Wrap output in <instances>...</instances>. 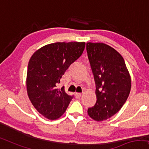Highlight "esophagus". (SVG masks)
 I'll list each match as a JSON object with an SVG mask.
<instances>
[{"label":"esophagus","mask_w":149,"mask_h":149,"mask_svg":"<svg viewBox=\"0 0 149 149\" xmlns=\"http://www.w3.org/2000/svg\"><path fill=\"white\" fill-rule=\"evenodd\" d=\"M81 96V93H75V98H80Z\"/></svg>","instance_id":"esophagus-1"}]
</instances>
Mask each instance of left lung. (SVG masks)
<instances>
[{
	"label": "left lung",
	"instance_id": "8db88e82",
	"mask_svg": "<svg viewBox=\"0 0 149 149\" xmlns=\"http://www.w3.org/2000/svg\"><path fill=\"white\" fill-rule=\"evenodd\" d=\"M86 51L96 84V102L88 114L96 121L117 113L131 90V77L122 56L104 43L87 42Z\"/></svg>",
	"mask_w": 149,
	"mask_h": 149
}]
</instances>
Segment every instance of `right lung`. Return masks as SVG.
Here are the masks:
<instances>
[{
	"instance_id": "obj_1",
	"label": "right lung",
	"mask_w": 149,
	"mask_h": 149,
	"mask_svg": "<svg viewBox=\"0 0 149 149\" xmlns=\"http://www.w3.org/2000/svg\"><path fill=\"white\" fill-rule=\"evenodd\" d=\"M85 42H70L47 45L31 56L26 77L27 93L36 109L50 120L65 112L73 96L64 87L56 88L70 65L81 55Z\"/></svg>"
}]
</instances>
